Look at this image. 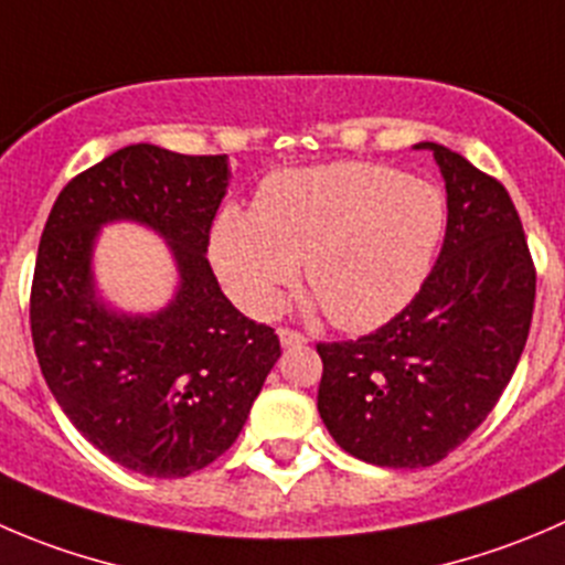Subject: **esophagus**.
Masks as SVG:
<instances>
[{
	"label": "esophagus",
	"mask_w": 565,
	"mask_h": 565,
	"mask_svg": "<svg viewBox=\"0 0 565 565\" xmlns=\"http://www.w3.org/2000/svg\"><path fill=\"white\" fill-rule=\"evenodd\" d=\"M278 339H281V348H300V344L309 342L306 333L295 331V328H278Z\"/></svg>",
	"instance_id": "34e87169"
}]
</instances>
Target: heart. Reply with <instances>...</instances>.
Instances as JSON below:
<instances>
[{
  "instance_id": "b5f03b06",
  "label": "heart",
  "mask_w": 565,
  "mask_h": 565,
  "mask_svg": "<svg viewBox=\"0 0 565 565\" xmlns=\"http://www.w3.org/2000/svg\"><path fill=\"white\" fill-rule=\"evenodd\" d=\"M447 228L439 188L372 162L276 173L254 212L232 206L212 228V262L234 298L273 311L306 281L328 320L370 331L414 300Z\"/></svg>"
}]
</instances>
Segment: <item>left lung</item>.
<instances>
[{"label":"left lung","instance_id":"1","mask_svg":"<svg viewBox=\"0 0 565 565\" xmlns=\"http://www.w3.org/2000/svg\"><path fill=\"white\" fill-rule=\"evenodd\" d=\"M447 234L419 292L386 326L320 342L317 408L350 456L434 467L472 436L511 383L535 306V265L508 190L439 143Z\"/></svg>","mask_w":565,"mask_h":565}]
</instances>
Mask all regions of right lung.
Listing matches in <instances>:
<instances>
[{
	"mask_svg": "<svg viewBox=\"0 0 565 565\" xmlns=\"http://www.w3.org/2000/svg\"><path fill=\"white\" fill-rule=\"evenodd\" d=\"M226 184L223 154L126 146L65 184L38 245L30 328L43 377L96 450L149 478L217 461L281 355L276 331L234 309L206 262ZM109 220L172 243L180 289L157 316H115L95 298L89 250Z\"/></svg>",
	"mask_w": 565,
	"mask_h": 565,
	"instance_id": "add662e5",
	"label": "right lung"
}]
</instances>
